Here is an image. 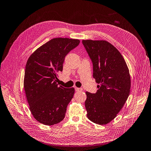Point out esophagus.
Instances as JSON below:
<instances>
[{
    "label": "esophagus",
    "instance_id": "obj_1",
    "mask_svg": "<svg viewBox=\"0 0 151 151\" xmlns=\"http://www.w3.org/2000/svg\"><path fill=\"white\" fill-rule=\"evenodd\" d=\"M75 90H76V92H81V91H82L83 89L81 88H77V87H75Z\"/></svg>",
    "mask_w": 151,
    "mask_h": 151
}]
</instances>
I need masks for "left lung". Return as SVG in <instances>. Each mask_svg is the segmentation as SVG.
<instances>
[{
	"label": "left lung",
	"mask_w": 151,
	"mask_h": 151,
	"mask_svg": "<svg viewBox=\"0 0 151 151\" xmlns=\"http://www.w3.org/2000/svg\"><path fill=\"white\" fill-rule=\"evenodd\" d=\"M93 63V77L98 83L96 93L86 92L87 118L99 124H106L121 111L130 95V75L123 57L106 40H83Z\"/></svg>",
	"instance_id": "8db88e82"
}]
</instances>
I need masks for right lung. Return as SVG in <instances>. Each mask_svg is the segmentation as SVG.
<instances>
[{"label":"right lung","mask_w":151,"mask_h":151,"mask_svg":"<svg viewBox=\"0 0 151 151\" xmlns=\"http://www.w3.org/2000/svg\"><path fill=\"white\" fill-rule=\"evenodd\" d=\"M80 44L78 39L55 38L38 48L29 57L25 67L24 88L29 110L35 119L53 125L65 117L75 88L57 84L66 55Z\"/></svg>","instance_id":"add662e5"}]
</instances>
